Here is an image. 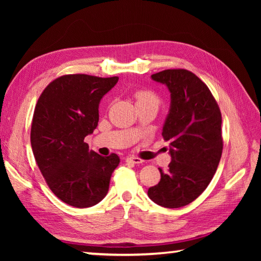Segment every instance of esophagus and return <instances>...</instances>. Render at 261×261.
<instances>
[{"label": "esophagus", "instance_id": "34e87169", "mask_svg": "<svg viewBox=\"0 0 261 261\" xmlns=\"http://www.w3.org/2000/svg\"><path fill=\"white\" fill-rule=\"evenodd\" d=\"M126 162H132V163H136V165H138V163H143L144 160H141L139 158H136V156H127L125 159Z\"/></svg>", "mask_w": 261, "mask_h": 261}]
</instances>
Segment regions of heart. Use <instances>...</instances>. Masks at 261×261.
<instances>
[{
	"mask_svg": "<svg viewBox=\"0 0 261 261\" xmlns=\"http://www.w3.org/2000/svg\"><path fill=\"white\" fill-rule=\"evenodd\" d=\"M135 96H136L137 103L148 102V101H156L158 102V98L155 96V94L152 93L151 91H146V90L138 91V92H136Z\"/></svg>",
	"mask_w": 261,
	"mask_h": 261,
	"instance_id": "obj_1",
	"label": "heart"
}]
</instances>
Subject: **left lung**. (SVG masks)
<instances>
[{
	"instance_id": "obj_1",
	"label": "left lung",
	"mask_w": 261,
	"mask_h": 261,
	"mask_svg": "<svg viewBox=\"0 0 261 261\" xmlns=\"http://www.w3.org/2000/svg\"><path fill=\"white\" fill-rule=\"evenodd\" d=\"M170 92V108L162 127L171 162L161 179L149 188V199L166 208H178L197 199L218 169L223 141L222 117L208 87L184 69L152 74Z\"/></svg>"
}]
</instances>
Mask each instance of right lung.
I'll return each instance as SVG.
<instances>
[{"mask_svg":"<svg viewBox=\"0 0 261 261\" xmlns=\"http://www.w3.org/2000/svg\"><path fill=\"white\" fill-rule=\"evenodd\" d=\"M118 77L65 74L53 81L35 106L31 145L39 169L57 198L86 208L106 197L117 154L102 156L84 141L99 122V105Z\"/></svg>","mask_w":261,"mask_h":261,"instance_id":"add662e5","label":"right lung"}]
</instances>
